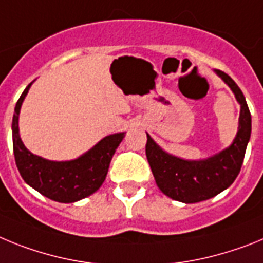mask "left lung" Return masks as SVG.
Returning a JSON list of instances; mask_svg holds the SVG:
<instances>
[{
    "mask_svg": "<svg viewBox=\"0 0 263 263\" xmlns=\"http://www.w3.org/2000/svg\"><path fill=\"white\" fill-rule=\"evenodd\" d=\"M214 72L229 86L241 106L238 131L229 147L206 159L185 160L168 154L147 134L145 155L157 186L165 196L185 204L209 200L232 185L252 134V115L242 91L229 75L220 70Z\"/></svg>",
    "mask_w": 263,
    "mask_h": 263,
    "instance_id": "1",
    "label": "left lung"
}]
</instances>
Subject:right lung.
I'll use <instances>...</instances> for the list:
<instances>
[{"instance_id": "obj_1", "label": "right lung", "mask_w": 263, "mask_h": 263, "mask_svg": "<svg viewBox=\"0 0 263 263\" xmlns=\"http://www.w3.org/2000/svg\"><path fill=\"white\" fill-rule=\"evenodd\" d=\"M31 82L18 99L13 115V149L17 168L27 185L58 202H75L98 191L106 180L108 166L125 132L108 135L77 159L52 161L31 154L20 136L18 119Z\"/></svg>"}]
</instances>
